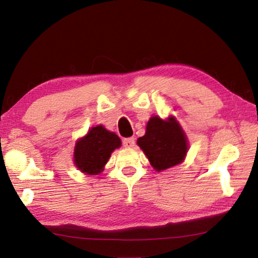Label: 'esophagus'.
I'll list each match as a JSON object with an SVG mask.
<instances>
[{
  "instance_id": "obj_1",
  "label": "esophagus",
  "mask_w": 258,
  "mask_h": 258,
  "mask_svg": "<svg viewBox=\"0 0 258 258\" xmlns=\"http://www.w3.org/2000/svg\"><path fill=\"white\" fill-rule=\"evenodd\" d=\"M123 146L125 148H133L135 146V139L134 138L123 139Z\"/></svg>"
}]
</instances>
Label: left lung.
Listing matches in <instances>:
<instances>
[{
	"label": "left lung",
	"mask_w": 258,
	"mask_h": 258,
	"mask_svg": "<svg viewBox=\"0 0 258 258\" xmlns=\"http://www.w3.org/2000/svg\"><path fill=\"white\" fill-rule=\"evenodd\" d=\"M138 145L156 171H164L180 164L187 151L186 137L174 117L163 120L151 117Z\"/></svg>",
	"instance_id": "1"
}]
</instances>
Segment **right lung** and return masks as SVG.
Instances as JSON below:
<instances>
[{"label": "right lung", "mask_w": 258, "mask_h": 258, "mask_svg": "<svg viewBox=\"0 0 258 258\" xmlns=\"http://www.w3.org/2000/svg\"><path fill=\"white\" fill-rule=\"evenodd\" d=\"M120 139L109 132L103 126L92 127L86 137L78 140L74 152V161L82 172L99 174L110 157L111 152L119 148Z\"/></svg>", "instance_id": "1"}]
</instances>
